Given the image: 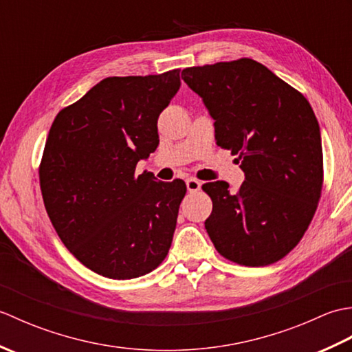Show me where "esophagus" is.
<instances>
[{
  "mask_svg": "<svg viewBox=\"0 0 352 352\" xmlns=\"http://www.w3.org/2000/svg\"><path fill=\"white\" fill-rule=\"evenodd\" d=\"M186 186H188L189 192H198L201 189V182L197 180V178H188V180H186Z\"/></svg>",
  "mask_w": 352,
  "mask_h": 352,
  "instance_id": "1",
  "label": "esophagus"
}]
</instances>
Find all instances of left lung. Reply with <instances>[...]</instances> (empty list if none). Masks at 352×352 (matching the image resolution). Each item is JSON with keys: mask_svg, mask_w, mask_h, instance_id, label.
Instances as JSON below:
<instances>
[{"mask_svg": "<svg viewBox=\"0 0 352 352\" xmlns=\"http://www.w3.org/2000/svg\"><path fill=\"white\" fill-rule=\"evenodd\" d=\"M182 77L214 119V139L239 155L245 182L203 184L213 210L204 222L222 257L266 266L300 243L324 183L319 124L310 102L252 58L192 66ZM237 160V159H236Z\"/></svg>", "mask_w": 352, "mask_h": 352, "instance_id": "obj_1", "label": "left lung"}]
</instances>
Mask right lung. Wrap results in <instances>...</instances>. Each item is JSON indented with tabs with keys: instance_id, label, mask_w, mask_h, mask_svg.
Wrapping results in <instances>:
<instances>
[{
	"instance_id": "right-lung-1",
	"label": "right lung",
	"mask_w": 352,
	"mask_h": 352,
	"mask_svg": "<svg viewBox=\"0 0 352 352\" xmlns=\"http://www.w3.org/2000/svg\"><path fill=\"white\" fill-rule=\"evenodd\" d=\"M180 85V69L107 77L50 129L39 166L45 208L72 256L107 278H136L168 256L186 183L134 172L159 145L157 119Z\"/></svg>"
}]
</instances>
